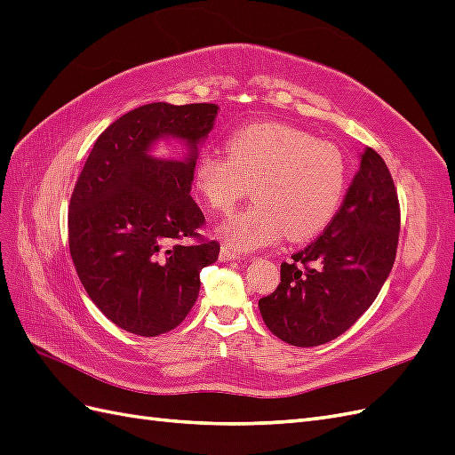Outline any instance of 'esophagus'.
<instances>
[{
  "mask_svg": "<svg viewBox=\"0 0 455 455\" xmlns=\"http://www.w3.org/2000/svg\"><path fill=\"white\" fill-rule=\"evenodd\" d=\"M243 256L235 251V249H231V246H228V244H222V249H220V259L222 261H229V259H241Z\"/></svg>",
  "mask_w": 455,
  "mask_h": 455,
  "instance_id": "1",
  "label": "esophagus"
}]
</instances>
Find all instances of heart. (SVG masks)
I'll return each mask as SVG.
<instances>
[{"label":"heart","instance_id":"heart-1","mask_svg":"<svg viewBox=\"0 0 455 455\" xmlns=\"http://www.w3.org/2000/svg\"><path fill=\"white\" fill-rule=\"evenodd\" d=\"M226 156L204 151L196 189L214 212H228L252 188L254 204L220 224L218 235L239 251L283 235L307 241L332 222L347 191V163L334 144L286 123H252L226 139Z\"/></svg>","mask_w":455,"mask_h":455}]
</instances>
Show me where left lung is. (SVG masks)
<instances>
[{
    "instance_id": "8db88e82",
    "label": "left lung",
    "mask_w": 455,
    "mask_h": 455,
    "mask_svg": "<svg viewBox=\"0 0 455 455\" xmlns=\"http://www.w3.org/2000/svg\"><path fill=\"white\" fill-rule=\"evenodd\" d=\"M401 206L376 149L361 156L343 204L323 235L281 264V283L258 307L266 326L296 347L341 336L374 304L395 264Z\"/></svg>"
}]
</instances>
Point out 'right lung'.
<instances>
[{
    "label": "right lung",
    "mask_w": 455,
    "mask_h": 455,
    "mask_svg": "<svg viewBox=\"0 0 455 455\" xmlns=\"http://www.w3.org/2000/svg\"><path fill=\"white\" fill-rule=\"evenodd\" d=\"M216 104L154 102L114 121L81 171L68 212L79 281L109 321L154 338L180 324L199 296V273L218 259V241L199 235L204 216L191 199L197 144ZM159 138L188 144L184 162L148 156Z\"/></svg>",
    "instance_id": "obj_1"
}]
</instances>
